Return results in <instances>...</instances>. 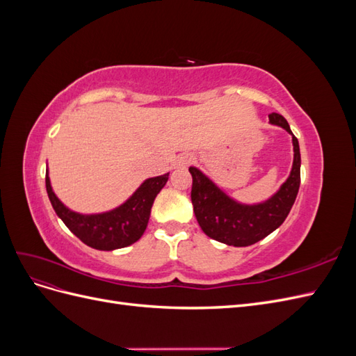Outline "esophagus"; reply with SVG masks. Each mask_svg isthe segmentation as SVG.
I'll use <instances>...</instances> for the list:
<instances>
[{"label":"esophagus","mask_w":356,"mask_h":356,"mask_svg":"<svg viewBox=\"0 0 356 356\" xmlns=\"http://www.w3.org/2000/svg\"><path fill=\"white\" fill-rule=\"evenodd\" d=\"M193 161V156H190V154H182L181 157H178V160H177V168H179V169H184V168H187L190 163Z\"/></svg>","instance_id":"esophagus-1"}]
</instances>
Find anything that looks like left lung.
<instances>
[{
	"mask_svg": "<svg viewBox=\"0 0 356 356\" xmlns=\"http://www.w3.org/2000/svg\"><path fill=\"white\" fill-rule=\"evenodd\" d=\"M272 124L284 127L293 135L281 114L268 115ZM294 161L288 179L276 195L260 204H241L232 200L196 168H190L193 177L191 203L200 229L211 239L233 246H250L264 239L281 225L296 202L300 188V147L293 135Z\"/></svg>",
	"mask_w": 356,
	"mask_h": 356,
	"instance_id": "left-lung-1",
	"label": "left lung"
}]
</instances>
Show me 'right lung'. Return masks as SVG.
<instances>
[{
    "instance_id": "add662e5",
    "label": "right lung",
    "mask_w": 356,
    "mask_h": 356,
    "mask_svg": "<svg viewBox=\"0 0 356 356\" xmlns=\"http://www.w3.org/2000/svg\"><path fill=\"white\" fill-rule=\"evenodd\" d=\"M169 174L145 179L131 199L110 212L83 215L68 209L51 190L49 174L46 188L53 209L77 238L99 251H113L141 239L149 220L153 202L168 182Z\"/></svg>"
}]
</instances>
